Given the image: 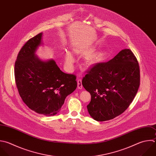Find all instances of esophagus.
<instances>
[{"label":"esophagus","instance_id":"obj_1","mask_svg":"<svg viewBox=\"0 0 156 156\" xmlns=\"http://www.w3.org/2000/svg\"><path fill=\"white\" fill-rule=\"evenodd\" d=\"M77 87H78L79 89H82V87H83L81 79H78L77 80Z\"/></svg>","mask_w":156,"mask_h":156}]
</instances>
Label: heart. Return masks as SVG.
<instances>
[{
    "mask_svg": "<svg viewBox=\"0 0 156 156\" xmlns=\"http://www.w3.org/2000/svg\"><path fill=\"white\" fill-rule=\"evenodd\" d=\"M65 65L69 70L72 69L75 63V58L74 55L69 51H67L65 55Z\"/></svg>",
    "mask_w": 156,
    "mask_h": 156,
    "instance_id": "heart-1",
    "label": "heart"
}]
</instances>
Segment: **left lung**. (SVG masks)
I'll return each mask as SVG.
<instances>
[{
    "label": "left lung",
    "instance_id": "obj_1",
    "mask_svg": "<svg viewBox=\"0 0 156 156\" xmlns=\"http://www.w3.org/2000/svg\"><path fill=\"white\" fill-rule=\"evenodd\" d=\"M87 73L82 83L91 96L87 109L98 121L110 120L122 113L140 86L139 65L129 49L121 51L108 62L96 63Z\"/></svg>",
    "mask_w": 156,
    "mask_h": 156
}]
</instances>
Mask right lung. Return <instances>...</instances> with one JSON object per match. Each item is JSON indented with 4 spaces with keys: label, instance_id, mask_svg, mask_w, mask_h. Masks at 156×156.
<instances>
[{
    "label": "right lung",
    "instance_id": "right-lung-1",
    "mask_svg": "<svg viewBox=\"0 0 156 156\" xmlns=\"http://www.w3.org/2000/svg\"><path fill=\"white\" fill-rule=\"evenodd\" d=\"M43 33L30 39L20 50L15 65L19 94L27 107L37 113L53 116L60 112L66 96L77 88L76 76L62 72L51 59L35 55Z\"/></svg>",
    "mask_w": 156,
    "mask_h": 156
}]
</instances>
